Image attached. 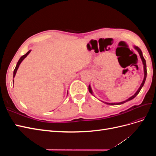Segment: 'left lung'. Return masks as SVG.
I'll return each mask as SVG.
<instances>
[{
  "instance_id": "left-lung-1",
  "label": "left lung",
  "mask_w": 156,
  "mask_h": 156,
  "mask_svg": "<svg viewBox=\"0 0 156 156\" xmlns=\"http://www.w3.org/2000/svg\"><path fill=\"white\" fill-rule=\"evenodd\" d=\"M133 48H134L135 49H136V51H138V53H139V55H140V57L141 60H142V62H143V68H144V79H143V81L142 83H141L140 87H139V89L137 90V91H136V92L135 93L134 95L131 96L130 98H129L128 99H127V100H125V101H124L119 102V103H107V102H104V101H101L102 102H103L104 103H106V104H107V105H121V104H123V103H126V102H127V101H130V100H133V99L135 97H136V96L137 95V94L139 93V92L140 91L141 88H142V87L144 86V83H145L146 79V75H147V70H146V60H145L144 58L143 57L142 51H141V50L139 49V48H138V47H136V46H134ZM88 90H89L90 93L91 94H92V95H93V92H92V88H91L90 85H89V87H88ZM93 96H94V95H93Z\"/></svg>"
}]
</instances>
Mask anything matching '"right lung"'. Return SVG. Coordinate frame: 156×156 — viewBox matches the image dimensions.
<instances>
[{"label":"right lung","mask_w":156,"mask_h":156,"mask_svg":"<svg viewBox=\"0 0 156 156\" xmlns=\"http://www.w3.org/2000/svg\"><path fill=\"white\" fill-rule=\"evenodd\" d=\"M30 51H31V50H29V51L27 52V53L25 54V55H23L20 58V60H19V61L17 62V65H16V68H15V69H14V71H13V78L15 77V76H16V72H17V69H18V68H19V66H20V64L21 63V62L22 61L24 60L27 56V55H29L30 53Z\"/></svg>","instance_id":"add662e5"}]
</instances>
